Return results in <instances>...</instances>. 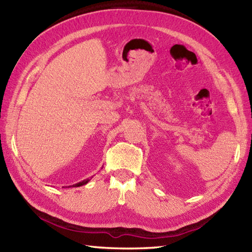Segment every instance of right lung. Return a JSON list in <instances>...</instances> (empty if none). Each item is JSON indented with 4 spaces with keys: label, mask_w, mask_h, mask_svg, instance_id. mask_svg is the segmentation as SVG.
<instances>
[{
    "label": "right lung",
    "mask_w": 252,
    "mask_h": 252,
    "mask_svg": "<svg viewBox=\"0 0 252 252\" xmlns=\"http://www.w3.org/2000/svg\"><path fill=\"white\" fill-rule=\"evenodd\" d=\"M89 181H90V179H87V180H84V181H82V182H79V183L74 184V185H72V186H76V187L82 186V185H85V184H87V183H89ZM70 187H71V186H70Z\"/></svg>",
    "instance_id": "1"
}]
</instances>
